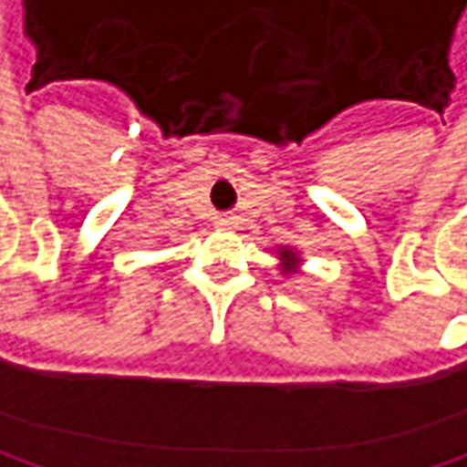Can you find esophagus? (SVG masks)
<instances>
[{"label":"esophagus","mask_w":467,"mask_h":467,"mask_svg":"<svg viewBox=\"0 0 467 467\" xmlns=\"http://www.w3.org/2000/svg\"><path fill=\"white\" fill-rule=\"evenodd\" d=\"M216 227L219 230H234L237 222H234V216H216Z\"/></svg>","instance_id":"34e87169"}]
</instances>
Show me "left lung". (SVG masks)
<instances>
[{"label": "left lung", "mask_w": 467, "mask_h": 467, "mask_svg": "<svg viewBox=\"0 0 467 467\" xmlns=\"http://www.w3.org/2000/svg\"><path fill=\"white\" fill-rule=\"evenodd\" d=\"M280 256L285 259V267H288V270H291V265H296V262H299V259H296V254H291V251H283Z\"/></svg>", "instance_id": "8db88e82"}]
</instances>
